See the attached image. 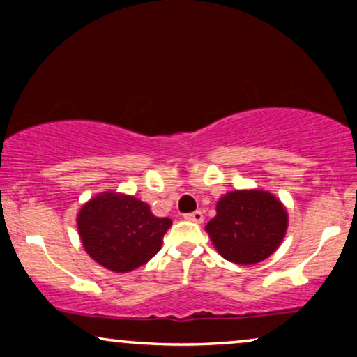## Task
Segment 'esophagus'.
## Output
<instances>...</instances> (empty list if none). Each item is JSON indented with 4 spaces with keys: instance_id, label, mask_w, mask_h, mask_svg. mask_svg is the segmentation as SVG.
<instances>
[{
    "instance_id": "esophagus-1",
    "label": "esophagus",
    "mask_w": 357,
    "mask_h": 357,
    "mask_svg": "<svg viewBox=\"0 0 357 357\" xmlns=\"http://www.w3.org/2000/svg\"><path fill=\"white\" fill-rule=\"evenodd\" d=\"M185 219H187V221H192V222H198V224H202L203 222V213L199 211H193V213H188V214H185Z\"/></svg>"
}]
</instances>
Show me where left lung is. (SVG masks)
Instances as JSON below:
<instances>
[{
    "label": "left lung",
    "instance_id": "left-lung-1",
    "mask_svg": "<svg viewBox=\"0 0 357 357\" xmlns=\"http://www.w3.org/2000/svg\"><path fill=\"white\" fill-rule=\"evenodd\" d=\"M206 232L219 255L237 265H255L280 247L287 229L286 208L263 190H236L219 199Z\"/></svg>",
    "mask_w": 357,
    "mask_h": 357
}]
</instances>
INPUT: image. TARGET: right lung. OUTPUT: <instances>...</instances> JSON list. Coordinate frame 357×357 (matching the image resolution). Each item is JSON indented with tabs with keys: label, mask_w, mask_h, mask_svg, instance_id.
I'll return each mask as SVG.
<instances>
[{
	"label": "right lung",
	"mask_w": 357,
	"mask_h": 357,
	"mask_svg": "<svg viewBox=\"0 0 357 357\" xmlns=\"http://www.w3.org/2000/svg\"><path fill=\"white\" fill-rule=\"evenodd\" d=\"M169 218H155L149 204L114 192L99 193L77 213V232L92 260L107 270L128 273L160 250Z\"/></svg>",
	"instance_id": "1"
}]
</instances>
